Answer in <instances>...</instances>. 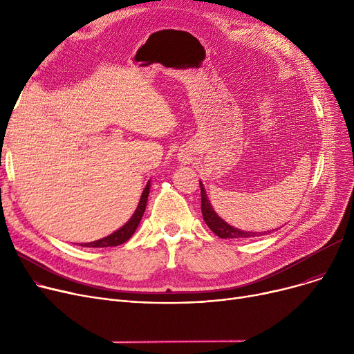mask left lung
I'll return each instance as SVG.
<instances>
[{"label": "left lung", "instance_id": "obj_1", "mask_svg": "<svg viewBox=\"0 0 354 354\" xmlns=\"http://www.w3.org/2000/svg\"><path fill=\"white\" fill-rule=\"evenodd\" d=\"M201 185V209H202V216H203V221L207 222V225L209 227V230L216 234L219 238H251V236H259V235H266L267 232H250V231H241V230H236L231 225H228L227 222L224 219H221L215 211L212 209L211 203L207 198V194H205V189H203L202 183L199 182Z\"/></svg>", "mask_w": 354, "mask_h": 354}]
</instances>
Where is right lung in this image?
<instances>
[{
	"mask_svg": "<svg viewBox=\"0 0 354 354\" xmlns=\"http://www.w3.org/2000/svg\"><path fill=\"white\" fill-rule=\"evenodd\" d=\"M149 189H151V183L147 182V185L145 187V191L140 196V201H139V205L135 211V214L132 215V218H130L126 224L118 230L116 232H113L111 235L106 236V238H102L99 241H93V243H87V244H82L83 247H88V248H106V247H116V245H120L123 243H126V241L132 236L139 225V222L143 216V212L146 209V202H147V196H149Z\"/></svg>",
	"mask_w": 354,
	"mask_h": 354,
	"instance_id": "add662e5",
	"label": "right lung"
}]
</instances>
